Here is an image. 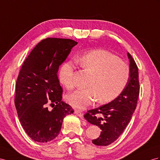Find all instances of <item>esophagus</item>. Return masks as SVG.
<instances>
[{"label":"esophagus","instance_id":"esophagus-1","mask_svg":"<svg viewBox=\"0 0 160 160\" xmlns=\"http://www.w3.org/2000/svg\"><path fill=\"white\" fill-rule=\"evenodd\" d=\"M74 113L76 114V115H77L78 116H79V117L81 118H83V114H82V113L80 111H79V110H75V111H74Z\"/></svg>","mask_w":160,"mask_h":160}]
</instances>
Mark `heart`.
Returning <instances> with one entry per match:
<instances>
[{
  "instance_id": "1",
  "label": "heart",
  "mask_w": 160,
  "mask_h": 160,
  "mask_svg": "<svg viewBox=\"0 0 160 160\" xmlns=\"http://www.w3.org/2000/svg\"><path fill=\"white\" fill-rule=\"evenodd\" d=\"M78 61L92 76L87 83L88 88L78 90L67 96L69 104L76 109H83L96 100L101 104L109 103L120 95L128 83V65L108 51H91L79 57ZM74 69L72 62H66L59 69V80L68 90L75 87Z\"/></svg>"
}]
</instances>
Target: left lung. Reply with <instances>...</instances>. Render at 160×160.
Returning <instances> with one entry per match:
<instances>
[{"instance_id":"left-lung-1","label":"left lung","mask_w":160,"mask_h":160,"mask_svg":"<svg viewBox=\"0 0 160 160\" xmlns=\"http://www.w3.org/2000/svg\"><path fill=\"white\" fill-rule=\"evenodd\" d=\"M127 55L130 61V75L124 91L108 104L89 110L84 115L89 123L101 129L99 138L92 141L96 145L108 146L117 140L128 126L136 109L140 90L138 69L132 57L129 52Z\"/></svg>"}]
</instances>
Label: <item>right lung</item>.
Instances as JSON below:
<instances>
[{"mask_svg":"<svg viewBox=\"0 0 160 160\" xmlns=\"http://www.w3.org/2000/svg\"><path fill=\"white\" fill-rule=\"evenodd\" d=\"M78 44L71 39L47 38L31 51L15 84V105L20 123L32 140L51 141L59 134L63 118L73 113L62 101L63 90L57 76L59 65ZM51 104L53 108H47Z\"/></svg>","mask_w":160,"mask_h":160,"instance_id":"right-lung-1","label":"right lung"}]
</instances>
